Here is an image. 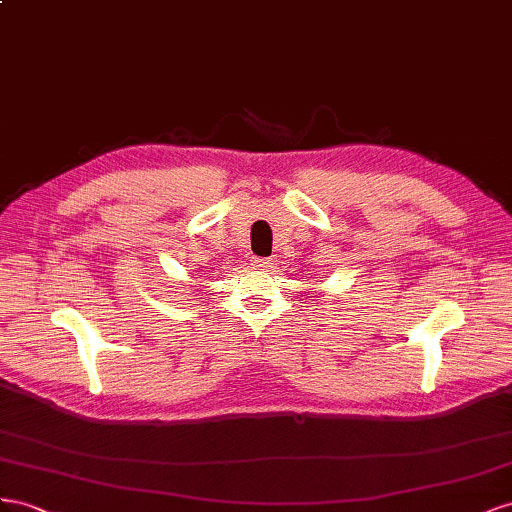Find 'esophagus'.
Returning <instances> with one entry per match:
<instances>
[{"mask_svg":"<svg viewBox=\"0 0 512 512\" xmlns=\"http://www.w3.org/2000/svg\"><path fill=\"white\" fill-rule=\"evenodd\" d=\"M270 264L272 261L268 257H251V266L257 270H266V268H270Z\"/></svg>","mask_w":512,"mask_h":512,"instance_id":"34e87169","label":"esophagus"}]
</instances>
